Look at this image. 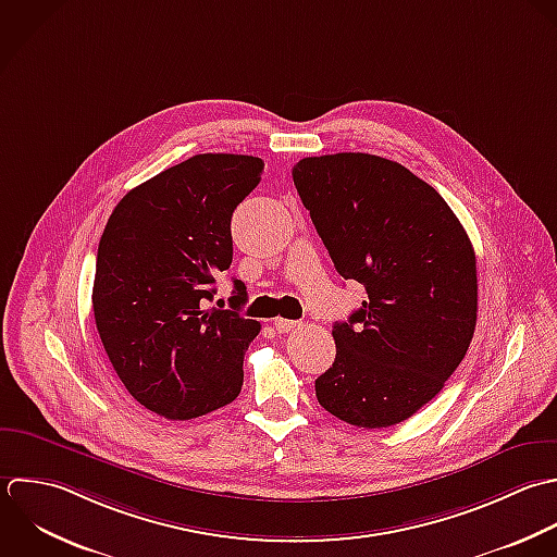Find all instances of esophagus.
<instances>
[{
  "instance_id": "34e87169",
  "label": "esophagus",
  "mask_w": 557,
  "mask_h": 557,
  "mask_svg": "<svg viewBox=\"0 0 557 557\" xmlns=\"http://www.w3.org/2000/svg\"><path fill=\"white\" fill-rule=\"evenodd\" d=\"M299 325H301L299 321H293V319H282V317L273 321V327H275L280 334H288V332H293V330H295V327H299Z\"/></svg>"
}]
</instances>
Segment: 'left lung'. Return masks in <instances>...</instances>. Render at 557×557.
Wrapping results in <instances>:
<instances>
[{
    "label": "left lung",
    "mask_w": 557,
    "mask_h": 557,
    "mask_svg": "<svg viewBox=\"0 0 557 557\" xmlns=\"http://www.w3.org/2000/svg\"><path fill=\"white\" fill-rule=\"evenodd\" d=\"M293 180L336 271L369 295L334 323L336 360L317 399L356 428L397 425L443 391L471 345V238L434 186L380 156L304 158Z\"/></svg>",
    "instance_id": "left-lung-1"
}]
</instances>
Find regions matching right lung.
<instances>
[{"mask_svg":"<svg viewBox=\"0 0 557 557\" xmlns=\"http://www.w3.org/2000/svg\"><path fill=\"white\" fill-rule=\"evenodd\" d=\"M264 162L238 153L193 156L112 210L97 249L92 312L103 349L147 410L188 421L232 404L260 323L208 308L232 264L230 221L260 184ZM234 304H245V284Z\"/></svg>","mask_w":557,"mask_h":557,"instance_id":"1","label":"right lung"}]
</instances>
